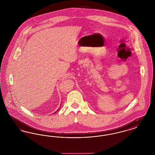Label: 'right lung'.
Here are the masks:
<instances>
[{"label":"right lung","instance_id":"right-lung-1","mask_svg":"<svg viewBox=\"0 0 155 155\" xmlns=\"http://www.w3.org/2000/svg\"><path fill=\"white\" fill-rule=\"evenodd\" d=\"M59 109H58V111L59 110ZM56 112H57V111H56ZM56 112H55V113H56Z\"/></svg>","mask_w":155,"mask_h":155}]
</instances>
